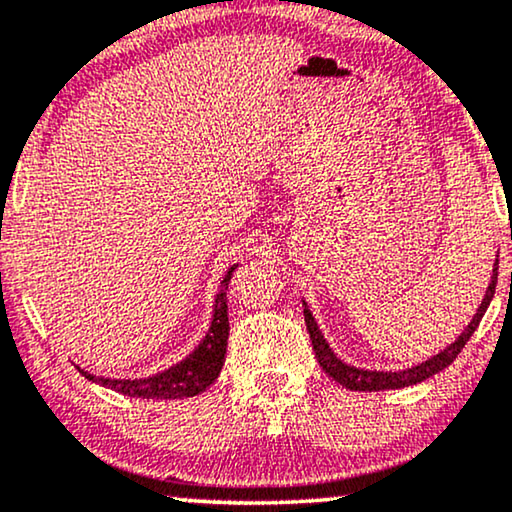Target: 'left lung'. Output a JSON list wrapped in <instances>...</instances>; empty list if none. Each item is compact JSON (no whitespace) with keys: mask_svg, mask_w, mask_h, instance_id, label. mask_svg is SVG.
Returning <instances> with one entry per match:
<instances>
[{"mask_svg":"<svg viewBox=\"0 0 512 512\" xmlns=\"http://www.w3.org/2000/svg\"><path fill=\"white\" fill-rule=\"evenodd\" d=\"M496 276H499V260L494 262V274H492V283H489V288L485 292V299H482L480 309L475 311L473 320H470L466 330L461 332L459 337L454 339V344H449L447 349H442L438 356L428 358L426 363H419L414 367H407V370H398V372H377V370H360V367H353L349 363H344V360H339L335 356V351L330 349V344L325 342L323 332L318 330V323L313 320V313L309 311V306L304 302V320H306V330H309L311 335V344H313V351H316V358L320 367H323L325 374H330L332 379L337 381V384H342L349 388V391H388V388H405V386H414V384H421V381H426L428 377H433V374H438L440 370H445L447 365L454 363V358L459 356L463 346L470 337H473V332L478 330L482 316H485L489 302H492L494 297V290H496Z\"/></svg>","mask_w":512,"mask_h":512,"instance_id":"8db88e82","label":"left lung"}]
</instances>
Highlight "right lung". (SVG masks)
Masks as SVG:
<instances>
[{"instance_id":"add662e5","label":"right lung","mask_w":512,"mask_h":512,"mask_svg":"<svg viewBox=\"0 0 512 512\" xmlns=\"http://www.w3.org/2000/svg\"><path fill=\"white\" fill-rule=\"evenodd\" d=\"M236 264L227 271L220 285V292L215 297V311L210 330L203 337V342L189 353L185 360L168 367L159 374H152L147 379H105L93 377L84 370H79L88 381L112 388V391L131 395V398H156V400H175V398H192L206 391L213 381L220 377L224 365V353H227L229 339V316H227V288L234 274Z\"/></svg>"}]
</instances>
